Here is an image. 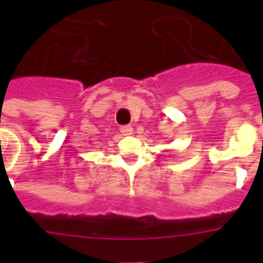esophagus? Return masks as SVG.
Returning a JSON list of instances; mask_svg holds the SVG:
<instances>
[{"label": "esophagus", "instance_id": "obj_1", "mask_svg": "<svg viewBox=\"0 0 263 263\" xmlns=\"http://www.w3.org/2000/svg\"><path fill=\"white\" fill-rule=\"evenodd\" d=\"M121 133L124 134V136H132V134H133V127L130 126V125L122 126L121 127Z\"/></svg>", "mask_w": 263, "mask_h": 263}]
</instances>
